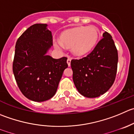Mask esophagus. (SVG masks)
<instances>
[{"label": "esophagus", "mask_w": 134, "mask_h": 134, "mask_svg": "<svg viewBox=\"0 0 134 134\" xmlns=\"http://www.w3.org/2000/svg\"><path fill=\"white\" fill-rule=\"evenodd\" d=\"M71 59H70V58H68V59H67V64H68L69 67L71 65Z\"/></svg>", "instance_id": "obj_1"}]
</instances>
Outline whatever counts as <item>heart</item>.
Returning a JSON list of instances; mask_svg holds the SVG:
<instances>
[{"mask_svg": "<svg viewBox=\"0 0 134 134\" xmlns=\"http://www.w3.org/2000/svg\"><path fill=\"white\" fill-rule=\"evenodd\" d=\"M99 38V31L95 27H77L67 30L61 35L60 41L54 44L57 48L63 50V45L71 47L76 56H83L96 46Z\"/></svg>", "mask_w": 134, "mask_h": 134, "instance_id": "b5f03b06", "label": "heart"}]
</instances>
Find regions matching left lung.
Returning <instances> with one entry per match:
<instances>
[{"label": "left lung", "mask_w": 134, "mask_h": 134, "mask_svg": "<svg viewBox=\"0 0 134 134\" xmlns=\"http://www.w3.org/2000/svg\"><path fill=\"white\" fill-rule=\"evenodd\" d=\"M118 52L109 33L105 31L92 52L80 59H72L74 84L79 93L93 98L103 94L116 78Z\"/></svg>", "instance_id": "left-lung-1"}]
</instances>
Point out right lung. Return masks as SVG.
<instances>
[{
    "mask_svg": "<svg viewBox=\"0 0 134 134\" xmlns=\"http://www.w3.org/2000/svg\"><path fill=\"white\" fill-rule=\"evenodd\" d=\"M47 24L29 27L15 44L13 72L21 93L34 102H44L55 94L67 58L54 59L46 55L53 45Z\"/></svg>",
    "mask_w": 134,
    "mask_h": 134,
    "instance_id": "right-lung-1",
    "label": "right lung"
}]
</instances>
